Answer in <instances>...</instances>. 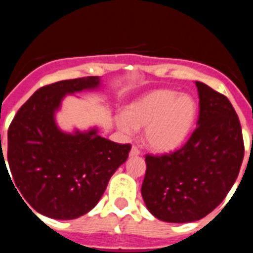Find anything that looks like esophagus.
<instances>
[{
    "label": "esophagus",
    "instance_id": "34e87169",
    "mask_svg": "<svg viewBox=\"0 0 253 253\" xmlns=\"http://www.w3.org/2000/svg\"><path fill=\"white\" fill-rule=\"evenodd\" d=\"M140 154H141V152H140V150L137 149V147H136V146L131 147V151H129V156H138Z\"/></svg>",
    "mask_w": 253,
    "mask_h": 253
}]
</instances>
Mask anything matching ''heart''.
<instances>
[{
    "mask_svg": "<svg viewBox=\"0 0 253 253\" xmlns=\"http://www.w3.org/2000/svg\"><path fill=\"white\" fill-rule=\"evenodd\" d=\"M197 113L193 95L174 89H155L132 102L116 122L127 135L145 127L143 141L147 147L156 152H170L190 135Z\"/></svg>",
    "mask_w": 253,
    "mask_h": 253,
    "instance_id": "b5f03b06",
    "label": "heart"
}]
</instances>
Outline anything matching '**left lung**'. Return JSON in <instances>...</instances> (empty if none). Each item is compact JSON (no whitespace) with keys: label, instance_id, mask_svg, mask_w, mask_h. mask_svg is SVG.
<instances>
[{"label":"left lung","instance_id":"1","mask_svg":"<svg viewBox=\"0 0 253 253\" xmlns=\"http://www.w3.org/2000/svg\"><path fill=\"white\" fill-rule=\"evenodd\" d=\"M197 128L180 150L146 155L141 194L154 217L169 223L202 219L226 198L245 155L242 128L233 106L220 93L195 82Z\"/></svg>","mask_w":253,"mask_h":253}]
</instances>
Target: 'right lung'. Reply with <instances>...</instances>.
Returning a JSON list of instances; mask_svg holds the SVG:
<instances>
[{"mask_svg": "<svg viewBox=\"0 0 253 253\" xmlns=\"http://www.w3.org/2000/svg\"><path fill=\"white\" fill-rule=\"evenodd\" d=\"M102 87L99 77L45 85L27 99L11 122L7 160L12 183L24 203L27 201L40 214L67 220L92 211L111 176L128 158L129 145L102 137L95 126L67 132L56 124V113L67 95ZM1 165H6L3 156Z\"/></svg>", "mask_w": 253, "mask_h": 253, "instance_id": "1", "label": "right lung"}]
</instances>
